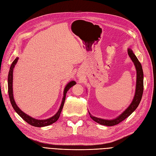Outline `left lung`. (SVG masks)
Returning <instances> with one entry per match:
<instances>
[{"instance_id":"obj_1","label":"left lung","mask_w":156,"mask_h":156,"mask_svg":"<svg viewBox=\"0 0 156 156\" xmlns=\"http://www.w3.org/2000/svg\"><path fill=\"white\" fill-rule=\"evenodd\" d=\"M128 55L131 58L132 61L134 63V65L136 66L137 71L136 88L133 99L130 105L128 107V108L125 112H123L119 117H117L116 118V119H114L113 120H106L103 119H101V118L95 117L92 116V115H90H90V117L92 118L94 121L99 123L100 125L110 126L119 124V122L124 121L128 116H130L132 114V112L137 108L138 105L140 103L143 92V72L142 69V66L141 63L138 61L137 57L133 53L130 48L128 49Z\"/></svg>"}]
</instances>
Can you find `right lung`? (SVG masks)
Returning a JSON list of instances; mask_svg holds the SVG:
<instances>
[{
    "mask_svg": "<svg viewBox=\"0 0 156 156\" xmlns=\"http://www.w3.org/2000/svg\"><path fill=\"white\" fill-rule=\"evenodd\" d=\"M18 59H19V58L17 57L13 61V62H12V65H11V66H10V69H9V73H8V77L9 98L11 104H12L13 109L21 117L23 118V119L26 122H28V124L31 125V126H36V127H42V126H48V125H50L53 124V122H56L58 120V118H59L61 112L62 110L63 106H64V101H65L66 94L67 92L69 90V88L73 87V85L76 84V83L73 80V81H71V82H69V83H68V84L66 85V87H65V88H64V96H63V98H62V103L61 105L59 110H58V112H57V114L55 115H53V117L49 118V119H44V120L35 119H34V118L31 117L28 115L27 114H26L25 113H24L22 110H20V109L17 106V105H16L15 102L14 101V99H13V88H12L13 87V68L15 67V65L16 64V63H17Z\"/></svg>",
    "mask_w": 156,
    "mask_h": 156,
    "instance_id": "add662e5",
    "label": "right lung"
}]
</instances>
